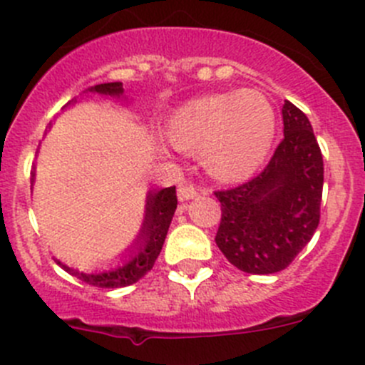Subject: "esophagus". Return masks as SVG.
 Instances as JSON below:
<instances>
[{
  "label": "esophagus",
  "instance_id": "1",
  "mask_svg": "<svg viewBox=\"0 0 365 365\" xmlns=\"http://www.w3.org/2000/svg\"><path fill=\"white\" fill-rule=\"evenodd\" d=\"M197 197V190L192 185H180L178 187V201H190Z\"/></svg>",
  "mask_w": 365,
  "mask_h": 365
}]
</instances>
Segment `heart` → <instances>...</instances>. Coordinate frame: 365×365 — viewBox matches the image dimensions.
<instances>
[{
  "label": "heart",
  "instance_id": "b5f03b06",
  "mask_svg": "<svg viewBox=\"0 0 365 365\" xmlns=\"http://www.w3.org/2000/svg\"><path fill=\"white\" fill-rule=\"evenodd\" d=\"M275 127L268 98L244 90L192 98L169 116L165 135L176 150L200 153L213 180L237 183L252 176L267 159Z\"/></svg>",
  "mask_w": 365,
  "mask_h": 365
}]
</instances>
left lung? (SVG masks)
I'll return each mask as SVG.
<instances>
[{
  "label": "left lung",
  "mask_w": 365,
  "mask_h": 365,
  "mask_svg": "<svg viewBox=\"0 0 365 365\" xmlns=\"http://www.w3.org/2000/svg\"><path fill=\"white\" fill-rule=\"evenodd\" d=\"M284 139L261 175L220 201L217 247L245 274L281 272L314 235L323 192V157L311 121L297 106H282Z\"/></svg>",
  "instance_id": "8db88e82"
}]
</instances>
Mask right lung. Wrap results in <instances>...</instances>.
Returning <instances> with one entry per match:
<instances>
[{
    "mask_svg": "<svg viewBox=\"0 0 365 365\" xmlns=\"http://www.w3.org/2000/svg\"><path fill=\"white\" fill-rule=\"evenodd\" d=\"M83 93L86 95H98V97L111 98V101H127L123 95V84L121 83H102L97 86H91L84 90ZM77 98L67 102L65 108L68 106H76ZM63 108V109H65ZM53 127L49 123L47 130ZM46 130V134H47ZM38 153V152H36ZM36 168L33 165L31 171V190L33 183H35ZM178 201H176V189L175 187H168V189H152L146 194V203H145V215H143L141 227H139L138 235L130 245H127L123 252L118 254L116 264L108 270H93V272H81L77 268L68 267L63 261L56 259V263L68 272L73 277L81 279L83 282L97 288H125L139 279L145 277L155 264V259L159 257L164 245L165 235H168L169 224H171L173 215Z\"/></svg>",
    "mask_w": 365,
    "mask_h": 365,
    "instance_id": "1",
    "label": "right lung"
}]
</instances>
